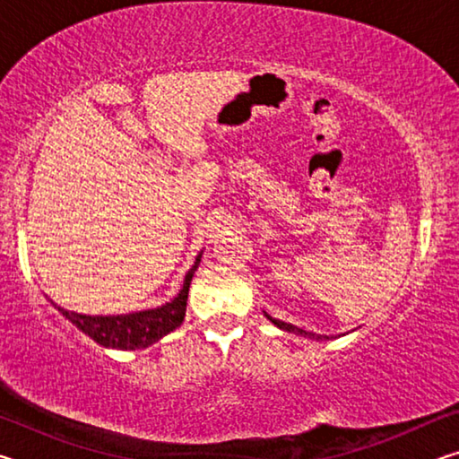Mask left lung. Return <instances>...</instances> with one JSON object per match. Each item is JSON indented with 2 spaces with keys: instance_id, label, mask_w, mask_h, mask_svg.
Returning a JSON list of instances; mask_svg holds the SVG:
<instances>
[{
  "instance_id": "obj_1",
  "label": "left lung",
  "mask_w": 459,
  "mask_h": 459,
  "mask_svg": "<svg viewBox=\"0 0 459 459\" xmlns=\"http://www.w3.org/2000/svg\"><path fill=\"white\" fill-rule=\"evenodd\" d=\"M265 316H267V314H265ZM267 320H271V324H275L277 328H281V330H285V332H291V333H299V336H304V338H314V340H330V336H320V333L306 332V330L298 328V325H293V324H285V322H281V320H275V317H271V316H267Z\"/></svg>"
}]
</instances>
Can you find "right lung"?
I'll use <instances>...</instances> for the list:
<instances>
[{
    "label": "right lung",
    "instance_id": "1",
    "mask_svg": "<svg viewBox=\"0 0 459 459\" xmlns=\"http://www.w3.org/2000/svg\"><path fill=\"white\" fill-rule=\"evenodd\" d=\"M200 259L202 253L194 261L192 269L186 273L180 293L172 301H168V304L155 309H143V312L121 316H84L68 312V309L56 306L54 301L52 306L66 320H71L81 332L95 340L97 344L105 348H115V351H142V348L152 346L153 342L164 338L166 333L176 330L184 322L190 281L194 277V271L200 265Z\"/></svg>",
    "mask_w": 459,
    "mask_h": 459
}]
</instances>
